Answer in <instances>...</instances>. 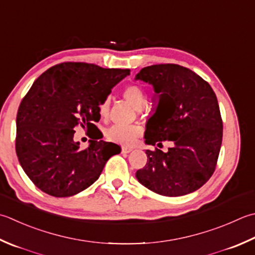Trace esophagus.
Instances as JSON below:
<instances>
[{
    "mask_svg": "<svg viewBox=\"0 0 255 255\" xmlns=\"http://www.w3.org/2000/svg\"><path fill=\"white\" fill-rule=\"evenodd\" d=\"M131 150H132V149L131 148H128V147H123L122 148V152L123 153H129Z\"/></svg>",
    "mask_w": 255,
    "mask_h": 255,
    "instance_id": "34e87169",
    "label": "esophagus"
}]
</instances>
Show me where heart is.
I'll return each instance as SVG.
<instances>
[{
    "instance_id": "1",
    "label": "heart",
    "mask_w": 255,
    "mask_h": 255,
    "mask_svg": "<svg viewBox=\"0 0 255 255\" xmlns=\"http://www.w3.org/2000/svg\"><path fill=\"white\" fill-rule=\"evenodd\" d=\"M123 97L126 102L131 105L136 109H141L144 104L147 102V94L146 91L137 84L128 85L127 87L123 89ZM109 109H111V101L109 98H105L99 105V115L102 118H107L109 115ZM142 128L139 125H132V126L123 127L115 125V126L109 127L106 130V136L109 140L116 142L122 146H132L136 143L138 138L142 134Z\"/></svg>"
}]
</instances>
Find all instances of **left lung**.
I'll use <instances>...</instances> for the list:
<instances>
[{"mask_svg": "<svg viewBox=\"0 0 255 255\" xmlns=\"http://www.w3.org/2000/svg\"><path fill=\"white\" fill-rule=\"evenodd\" d=\"M151 84L159 104L149 119L144 142L162 147L147 150V163L136 172L138 181L164 197L198 190L211 178L222 143L223 125L218 99L208 82L177 64H158L136 75Z\"/></svg>", "mask_w": 255, "mask_h": 255, "instance_id": "8db88e82", "label": "left lung"}]
</instances>
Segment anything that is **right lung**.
I'll return each mask as SVG.
<instances>
[{"label":"right lung","mask_w":255,"mask_h":255,"mask_svg":"<svg viewBox=\"0 0 255 255\" xmlns=\"http://www.w3.org/2000/svg\"><path fill=\"white\" fill-rule=\"evenodd\" d=\"M129 69L66 62L44 72L19 104L15 149L23 170L39 190L71 197L97 180L117 144L91 140L81 149L75 129L97 128L99 105ZM93 139V138H92Z\"/></svg>","instance_id":"1"}]
</instances>
